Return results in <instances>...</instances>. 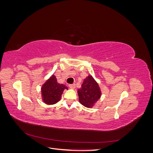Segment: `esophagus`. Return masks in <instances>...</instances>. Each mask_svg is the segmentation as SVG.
<instances>
[{
    "mask_svg": "<svg viewBox=\"0 0 153 153\" xmlns=\"http://www.w3.org/2000/svg\"><path fill=\"white\" fill-rule=\"evenodd\" d=\"M69 87L71 88V89H75V84H69Z\"/></svg>",
    "mask_w": 153,
    "mask_h": 153,
    "instance_id": "obj_1",
    "label": "esophagus"
}]
</instances>
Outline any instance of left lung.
<instances>
[{"label":"left lung","mask_w":153,"mask_h":153,"mask_svg":"<svg viewBox=\"0 0 153 153\" xmlns=\"http://www.w3.org/2000/svg\"><path fill=\"white\" fill-rule=\"evenodd\" d=\"M78 94L80 103L86 107H91L101 96L99 86L91 75L84 80Z\"/></svg>","instance_id":"obj_1"}]
</instances>
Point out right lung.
Masks as SVG:
<instances>
[{
    "mask_svg": "<svg viewBox=\"0 0 153 153\" xmlns=\"http://www.w3.org/2000/svg\"><path fill=\"white\" fill-rule=\"evenodd\" d=\"M65 89H68V87L64 84H58L56 77L52 75L41 89L44 102L48 105L57 103L61 100V95Z\"/></svg>",
    "mask_w": 153,
    "mask_h": 153,
    "instance_id": "obj_1",
    "label": "right lung"
}]
</instances>
